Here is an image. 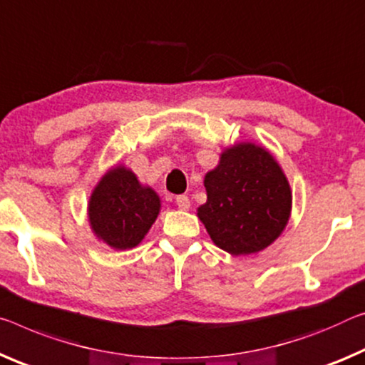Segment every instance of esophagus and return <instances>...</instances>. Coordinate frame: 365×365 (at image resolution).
<instances>
[{"label":"esophagus","instance_id":"esophagus-1","mask_svg":"<svg viewBox=\"0 0 365 365\" xmlns=\"http://www.w3.org/2000/svg\"><path fill=\"white\" fill-rule=\"evenodd\" d=\"M175 203L182 211H187L190 207V198H188V196H185V195H180V196H177V198H175Z\"/></svg>","mask_w":365,"mask_h":365}]
</instances>
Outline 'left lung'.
Segmentation results:
<instances>
[{"instance_id": "1", "label": "left lung", "mask_w": 365, "mask_h": 365, "mask_svg": "<svg viewBox=\"0 0 365 365\" xmlns=\"http://www.w3.org/2000/svg\"><path fill=\"white\" fill-rule=\"evenodd\" d=\"M206 203L198 207L214 245L234 257L269 247L291 217L292 192L274 155L255 143L225 148L205 175Z\"/></svg>"}]
</instances>
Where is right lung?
Listing matches in <instances>:
<instances>
[{
  "mask_svg": "<svg viewBox=\"0 0 365 365\" xmlns=\"http://www.w3.org/2000/svg\"><path fill=\"white\" fill-rule=\"evenodd\" d=\"M159 212V195L121 164L103 173L88 203L92 232L113 250L140 245Z\"/></svg>",
  "mask_w": 365,
  "mask_h": 365,
  "instance_id": "1",
  "label": "right lung"
}]
</instances>
